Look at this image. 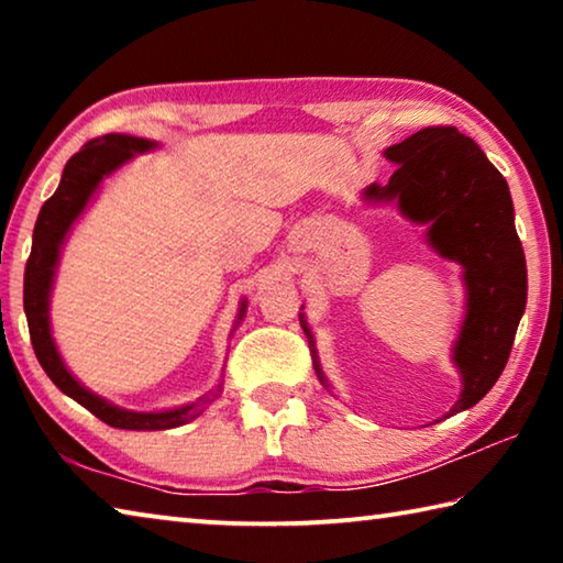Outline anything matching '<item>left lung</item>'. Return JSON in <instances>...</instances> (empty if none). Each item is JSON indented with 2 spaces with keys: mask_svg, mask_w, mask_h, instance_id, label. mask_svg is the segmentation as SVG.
Masks as SVG:
<instances>
[{
  "mask_svg": "<svg viewBox=\"0 0 563 563\" xmlns=\"http://www.w3.org/2000/svg\"><path fill=\"white\" fill-rule=\"evenodd\" d=\"M385 158L397 170L389 184L362 190V201L397 206L405 221L424 228V243L440 258L462 268L464 318L452 345L462 393L444 415L452 417L474 407L497 383L527 308V261L514 228L511 194L484 151L454 126L417 131L385 148ZM300 325L320 385L332 389L305 312Z\"/></svg>",
  "mask_w": 563,
  "mask_h": 563,
  "instance_id": "obj_1",
  "label": "left lung"
}]
</instances>
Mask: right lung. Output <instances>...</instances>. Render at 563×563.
I'll return each mask as SVG.
<instances>
[{
    "label": "right lung",
    "instance_id": "obj_1",
    "mask_svg": "<svg viewBox=\"0 0 563 563\" xmlns=\"http://www.w3.org/2000/svg\"><path fill=\"white\" fill-rule=\"evenodd\" d=\"M158 148L156 141L129 136V133H107V136L93 139L84 146L79 154H74L66 161L64 174L59 180V188L54 196L42 206L40 218L34 225L32 238V253L26 261L24 271V312L26 322H30L32 345L36 352V360L49 375L52 383L62 389L66 397H71L81 407H87L91 415H97L101 422H107L117 430H136V432H154V430H174V427L194 422L196 417L206 412V407L223 393V383H218L211 393L198 397L196 402L180 405L174 409H158V412H136V409H123L119 405L109 402L101 395L91 393L84 387L79 379L71 375V369L64 365V357L59 355L54 335H52V320H49V302H52V288L56 278V268H59L62 247L69 238L74 223L79 221L87 206L97 198L103 178L117 174L121 166L139 154H148V151ZM247 300H241L238 308V318L233 330L241 325L245 318ZM231 330V332H233Z\"/></svg>",
    "mask_w": 563,
    "mask_h": 563
}]
</instances>
